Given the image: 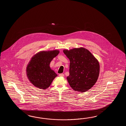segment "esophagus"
I'll use <instances>...</instances> for the list:
<instances>
[{"instance_id":"obj_1","label":"esophagus","mask_w":126,"mask_h":126,"mask_svg":"<svg viewBox=\"0 0 126 126\" xmlns=\"http://www.w3.org/2000/svg\"><path fill=\"white\" fill-rule=\"evenodd\" d=\"M59 76L60 77H64V75L63 74H59Z\"/></svg>"}]
</instances>
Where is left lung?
I'll return each instance as SVG.
<instances>
[{
    "instance_id": "1",
    "label": "left lung",
    "mask_w": 126,
    "mask_h": 126,
    "mask_svg": "<svg viewBox=\"0 0 126 126\" xmlns=\"http://www.w3.org/2000/svg\"><path fill=\"white\" fill-rule=\"evenodd\" d=\"M70 60L69 76L67 77L74 91H87L96 82L99 73V63L87 49L80 47L63 50Z\"/></svg>"
}]
</instances>
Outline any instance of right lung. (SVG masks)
<instances>
[{
	"mask_svg": "<svg viewBox=\"0 0 126 126\" xmlns=\"http://www.w3.org/2000/svg\"><path fill=\"white\" fill-rule=\"evenodd\" d=\"M59 53L58 50L40 51L32 57L26 69L27 77L31 83L43 90L50 86L57 75L49 65Z\"/></svg>",
	"mask_w": 126,
	"mask_h": 126,
	"instance_id": "add662e5",
	"label": "right lung"
}]
</instances>
